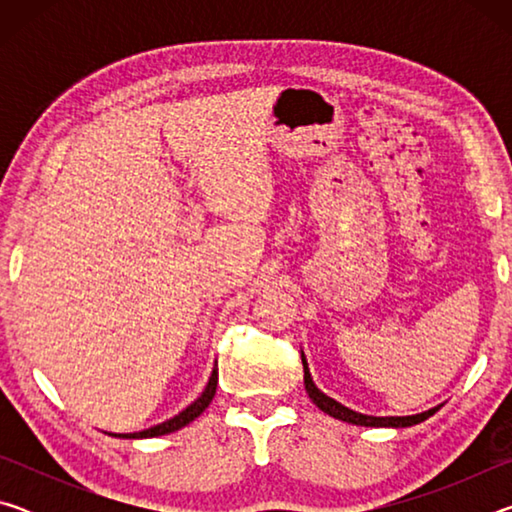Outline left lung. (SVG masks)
I'll use <instances>...</instances> for the list:
<instances>
[{
    "label": "left lung",
    "mask_w": 512,
    "mask_h": 512,
    "mask_svg": "<svg viewBox=\"0 0 512 512\" xmlns=\"http://www.w3.org/2000/svg\"><path fill=\"white\" fill-rule=\"evenodd\" d=\"M302 368H305V388H307V393L311 397V402H314L320 411L332 415V418L350 422V424H359V427H413V424L431 418V415L440 409V406H433V409L424 411V413L402 415V418H397V415H391V418H375V415H363V413L348 409V406H343L341 402L332 400V397H327L323 391H318L314 379H311V375H309V366H307L305 354H302Z\"/></svg>",
    "instance_id": "1"
}]
</instances>
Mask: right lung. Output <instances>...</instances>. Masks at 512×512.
Instances as JSON below:
<instances>
[{
    "mask_svg": "<svg viewBox=\"0 0 512 512\" xmlns=\"http://www.w3.org/2000/svg\"><path fill=\"white\" fill-rule=\"evenodd\" d=\"M216 381H219V370L214 368L210 381H207L203 395L198 397V400H194L192 404H189L185 411H180L178 415H173V418L167 420V422L155 424V427H151V429H144V431H137V433H119V438H155V436H164V433H173V431L187 427L189 422L196 420L198 415H201L207 409V406H210L212 397L216 393ZM115 436H117V433H115Z\"/></svg>",
    "mask_w": 512,
    "mask_h": 512,
    "instance_id": "1",
    "label": "right lung"
}]
</instances>
